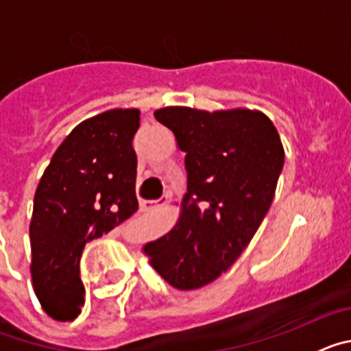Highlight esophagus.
Masks as SVG:
<instances>
[{
  "mask_svg": "<svg viewBox=\"0 0 351 351\" xmlns=\"http://www.w3.org/2000/svg\"><path fill=\"white\" fill-rule=\"evenodd\" d=\"M169 195H163L160 200H153V202H145L144 207L145 209H158V207H163L167 202H169Z\"/></svg>",
  "mask_w": 351,
  "mask_h": 351,
  "instance_id": "34e87169",
  "label": "esophagus"
}]
</instances>
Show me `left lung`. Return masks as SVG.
<instances>
[{"instance_id": "left-lung-1", "label": "left lung", "mask_w": 351, "mask_h": 351, "mask_svg": "<svg viewBox=\"0 0 351 351\" xmlns=\"http://www.w3.org/2000/svg\"><path fill=\"white\" fill-rule=\"evenodd\" d=\"M186 153L188 193L172 230L144 246L151 267L178 290L218 280L263 221L283 170L285 149L260 110L165 107L154 112Z\"/></svg>"}]
</instances>
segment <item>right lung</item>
Instances as JSON below:
<instances>
[{
  "instance_id": "1",
  "label": "right lung",
  "mask_w": 351,
  "mask_h": 351,
  "mask_svg": "<svg viewBox=\"0 0 351 351\" xmlns=\"http://www.w3.org/2000/svg\"><path fill=\"white\" fill-rule=\"evenodd\" d=\"M138 126V108H112L82 121L40 179L29 223L31 278L54 320H75L84 306L79 262L86 243L138 209L132 145Z\"/></svg>"
}]
</instances>
